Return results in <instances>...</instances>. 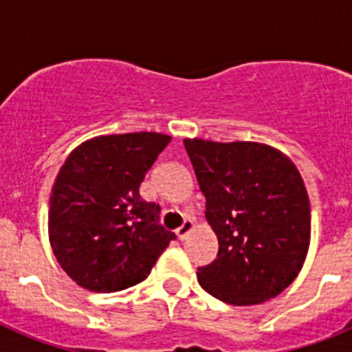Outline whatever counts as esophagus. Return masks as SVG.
Segmentation results:
<instances>
[{
    "label": "esophagus",
    "instance_id": "obj_1",
    "mask_svg": "<svg viewBox=\"0 0 352 352\" xmlns=\"http://www.w3.org/2000/svg\"><path fill=\"white\" fill-rule=\"evenodd\" d=\"M192 229H194V220L192 219H185L183 220V223H182V227H179L178 231H176V236H178V239H185L186 236L190 234L192 232Z\"/></svg>",
    "mask_w": 352,
    "mask_h": 352
}]
</instances>
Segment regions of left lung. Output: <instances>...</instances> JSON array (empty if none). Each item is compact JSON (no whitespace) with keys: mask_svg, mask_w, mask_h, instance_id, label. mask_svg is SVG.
<instances>
[{"mask_svg":"<svg viewBox=\"0 0 352 352\" xmlns=\"http://www.w3.org/2000/svg\"><path fill=\"white\" fill-rule=\"evenodd\" d=\"M183 142L219 238L217 259L197 268L201 287L229 305L278 296L303 268L310 245V203L300 170L261 142Z\"/></svg>","mask_w":352,"mask_h":352,"instance_id":"obj_1","label":"left lung"}]
</instances>
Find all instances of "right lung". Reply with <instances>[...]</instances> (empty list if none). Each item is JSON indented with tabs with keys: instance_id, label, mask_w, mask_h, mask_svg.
<instances>
[{
	"instance_id": "add662e5",
	"label": "right lung",
	"mask_w": 352,
	"mask_h": 352,
	"mask_svg": "<svg viewBox=\"0 0 352 352\" xmlns=\"http://www.w3.org/2000/svg\"><path fill=\"white\" fill-rule=\"evenodd\" d=\"M170 138L157 132L100 135L77 146L56 176L49 241L72 280L93 292L132 287L176 239L160 206L139 186Z\"/></svg>"
}]
</instances>
